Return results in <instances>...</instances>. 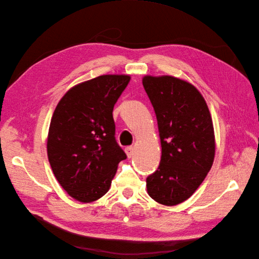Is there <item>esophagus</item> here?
I'll list each match as a JSON object with an SVG mask.
<instances>
[{
    "mask_svg": "<svg viewBox=\"0 0 259 259\" xmlns=\"http://www.w3.org/2000/svg\"><path fill=\"white\" fill-rule=\"evenodd\" d=\"M125 152H126V155L128 156V158H132V156L134 155V152H135L134 147H132V146L126 147V148H125Z\"/></svg>",
    "mask_w": 259,
    "mask_h": 259,
    "instance_id": "34e87169",
    "label": "esophagus"
}]
</instances>
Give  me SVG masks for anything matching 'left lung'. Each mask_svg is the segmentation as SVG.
Returning <instances> with one entry per match:
<instances>
[{"instance_id":"8db88e82","label":"left lung","mask_w":259,"mask_h":259,"mask_svg":"<svg viewBox=\"0 0 259 259\" xmlns=\"http://www.w3.org/2000/svg\"><path fill=\"white\" fill-rule=\"evenodd\" d=\"M143 85L160 133V165L147 177V191L163 205L189 199L206 177L215 156L210 113L201 93L170 75H146Z\"/></svg>"}]
</instances>
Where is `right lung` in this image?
Wrapping results in <instances>:
<instances>
[{
    "instance_id": "obj_1",
    "label": "right lung",
    "mask_w": 259,
    "mask_h": 259,
    "mask_svg": "<svg viewBox=\"0 0 259 259\" xmlns=\"http://www.w3.org/2000/svg\"><path fill=\"white\" fill-rule=\"evenodd\" d=\"M130 75L106 74L69 90L55 109L48 137L53 173L70 197L90 203L105 195L126 154L115 140L113 107Z\"/></svg>"
}]
</instances>
